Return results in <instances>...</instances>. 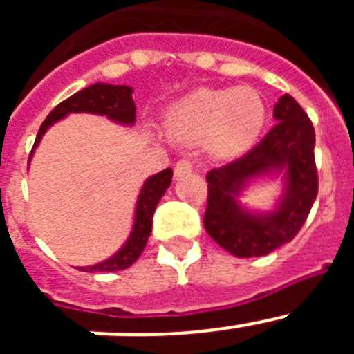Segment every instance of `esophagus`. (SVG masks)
Segmentation results:
<instances>
[{
  "mask_svg": "<svg viewBox=\"0 0 354 354\" xmlns=\"http://www.w3.org/2000/svg\"><path fill=\"white\" fill-rule=\"evenodd\" d=\"M193 170V161L192 159H179V161L175 162L174 174L175 177H184L186 174Z\"/></svg>",
  "mask_w": 354,
  "mask_h": 354,
  "instance_id": "34e87169",
  "label": "esophagus"
}]
</instances>
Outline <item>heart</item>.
Returning <instances> with one entry per match:
<instances>
[{"label":"heart","mask_w":354,"mask_h":354,"mask_svg":"<svg viewBox=\"0 0 354 354\" xmlns=\"http://www.w3.org/2000/svg\"><path fill=\"white\" fill-rule=\"evenodd\" d=\"M268 109L257 90L200 88L175 102L165 117V131L174 142L205 147L216 158H234L257 142Z\"/></svg>","instance_id":"heart-1"}]
</instances>
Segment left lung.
I'll return each mask as SVG.
<instances>
[{
    "instance_id": "1",
    "label": "left lung",
    "mask_w": 354,
    "mask_h": 354,
    "mask_svg": "<svg viewBox=\"0 0 354 354\" xmlns=\"http://www.w3.org/2000/svg\"><path fill=\"white\" fill-rule=\"evenodd\" d=\"M277 124L245 156L207 174L204 227L209 236L236 257H262L294 239L317 196L315 133L305 109L289 93L274 104ZM286 168L288 192L271 215H250L235 196L246 180Z\"/></svg>"
}]
</instances>
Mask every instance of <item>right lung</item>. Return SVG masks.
<instances>
[{"instance_id": "add662e5", "label": "right lung", "mask_w": 354, "mask_h": 354, "mask_svg": "<svg viewBox=\"0 0 354 354\" xmlns=\"http://www.w3.org/2000/svg\"><path fill=\"white\" fill-rule=\"evenodd\" d=\"M80 111L106 115L108 118H111L115 122H120V124H133L136 120V106H134L133 101V88L131 86H124V84L97 83L90 84L86 88L80 90L77 93H74L68 99L62 101L56 108L51 109V113L42 122V126H40L39 133H37L33 149H31V154H33L35 147L39 145L42 134L46 133V129L51 124L64 118L65 115L80 113ZM171 175H174L171 168H167V170L152 175L143 184L138 196V204H136L133 232H131L129 241L124 245V248L118 253H115L113 257H109L108 261L99 262V264L90 266V268H80L81 271L111 273V271L126 270V268H129V266H133L134 262L138 261V257L143 253V250H145L150 230H152V216H154L156 205L159 204L161 196L165 195L167 187L170 186Z\"/></svg>"}]
</instances>
